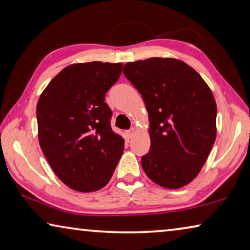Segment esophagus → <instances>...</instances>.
<instances>
[{
    "label": "esophagus",
    "instance_id": "esophagus-1",
    "mask_svg": "<svg viewBox=\"0 0 250 250\" xmlns=\"http://www.w3.org/2000/svg\"><path fill=\"white\" fill-rule=\"evenodd\" d=\"M134 133H135L134 128H131V129H129V130H126V135H128L129 138H132L133 135H134Z\"/></svg>",
    "mask_w": 250,
    "mask_h": 250
}]
</instances>
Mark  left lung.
Masks as SVG:
<instances>
[{
  "label": "left lung",
  "instance_id": "1",
  "mask_svg": "<svg viewBox=\"0 0 250 250\" xmlns=\"http://www.w3.org/2000/svg\"><path fill=\"white\" fill-rule=\"evenodd\" d=\"M124 74L149 112L151 146L141 158L143 170L162 188H183L200 173L216 139L217 108L209 87L175 58L126 62Z\"/></svg>",
  "mask_w": 250,
  "mask_h": 250
}]
</instances>
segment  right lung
<instances>
[{
	"instance_id": "add662e5",
	"label": "right lung",
	"mask_w": 250,
	"mask_h": 250,
	"mask_svg": "<svg viewBox=\"0 0 250 250\" xmlns=\"http://www.w3.org/2000/svg\"><path fill=\"white\" fill-rule=\"evenodd\" d=\"M121 71V62L69 65L37 103L41 149L58 179L75 191L95 192L107 185L124 152L125 140L112 131V112L104 103Z\"/></svg>"
}]
</instances>
